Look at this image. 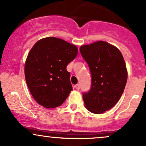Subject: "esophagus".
Segmentation results:
<instances>
[{
    "label": "esophagus",
    "instance_id": "esophagus-1",
    "mask_svg": "<svg viewBox=\"0 0 146 146\" xmlns=\"http://www.w3.org/2000/svg\"><path fill=\"white\" fill-rule=\"evenodd\" d=\"M75 89H76V90H79V89H80V84H78L75 85Z\"/></svg>",
    "mask_w": 146,
    "mask_h": 146
}]
</instances>
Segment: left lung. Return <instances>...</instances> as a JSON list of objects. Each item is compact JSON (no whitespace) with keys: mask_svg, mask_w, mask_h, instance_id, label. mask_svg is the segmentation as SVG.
Listing matches in <instances>:
<instances>
[{"mask_svg":"<svg viewBox=\"0 0 146 146\" xmlns=\"http://www.w3.org/2000/svg\"><path fill=\"white\" fill-rule=\"evenodd\" d=\"M80 51L92 75L90 90L83 94L85 107L91 113H103L123 93L128 79L124 59L119 48L105 41L82 45Z\"/></svg>","mask_w":146,"mask_h":146,"instance_id":"8db88e82","label":"left lung"}]
</instances>
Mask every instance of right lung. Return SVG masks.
Listing matches in <instances>:
<instances>
[{
    "label": "right lung",
    "mask_w": 146,
    "mask_h": 146,
    "mask_svg": "<svg viewBox=\"0 0 146 146\" xmlns=\"http://www.w3.org/2000/svg\"><path fill=\"white\" fill-rule=\"evenodd\" d=\"M78 49L62 39L42 38L27 57L25 77L33 99L46 108L60 106L73 90L66 66L75 59Z\"/></svg>",
    "instance_id": "1"
}]
</instances>
